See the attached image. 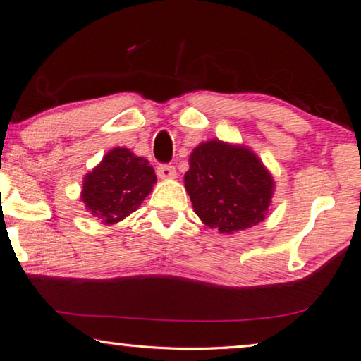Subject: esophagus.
<instances>
[{
    "label": "esophagus",
    "mask_w": 361,
    "mask_h": 361,
    "mask_svg": "<svg viewBox=\"0 0 361 361\" xmlns=\"http://www.w3.org/2000/svg\"><path fill=\"white\" fill-rule=\"evenodd\" d=\"M157 176L161 180H173L176 178V170L173 166H159Z\"/></svg>",
    "instance_id": "obj_1"
}]
</instances>
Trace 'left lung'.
Segmentation results:
<instances>
[{
    "mask_svg": "<svg viewBox=\"0 0 361 361\" xmlns=\"http://www.w3.org/2000/svg\"><path fill=\"white\" fill-rule=\"evenodd\" d=\"M185 188L200 221L229 235L266 218L276 183L252 148L215 138L192 149Z\"/></svg>",
    "mask_w": 361,
    "mask_h": 361,
    "instance_id": "left-lung-1",
    "label": "left lung"
}]
</instances>
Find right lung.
I'll list each match as a JSON object with an SVG mask.
<instances>
[{
  "label": "right lung",
  "mask_w": 361,
  "mask_h": 361,
  "mask_svg": "<svg viewBox=\"0 0 361 361\" xmlns=\"http://www.w3.org/2000/svg\"><path fill=\"white\" fill-rule=\"evenodd\" d=\"M156 181L154 169L145 157L118 146L84 175L81 202L102 224H116L142 205Z\"/></svg>",
  "instance_id": "1"
}]
</instances>
